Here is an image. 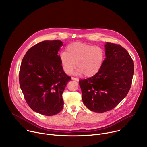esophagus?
Masks as SVG:
<instances>
[{"label":"esophagus","mask_w":147,"mask_h":147,"mask_svg":"<svg viewBox=\"0 0 147 147\" xmlns=\"http://www.w3.org/2000/svg\"><path fill=\"white\" fill-rule=\"evenodd\" d=\"M71 79H72V80H75V81H77V82H78V81H79V79H78V78H73V77H72V78H71Z\"/></svg>","instance_id":"34e87169"}]
</instances>
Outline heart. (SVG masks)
Returning a JSON list of instances; mask_svg holds the SVG:
<instances>
[{"label":"heart","mask_w":147,"mask_h":147,"mask_svg":"<svg viewBox=\"0 0 147 147\" xmlns=\"http://www.w3.org/2000/svg\"><path fill=\"white\" fill-rule=\"evenodd\" d=\"M104 59L105 52L101 47L77 42L67 46L65 52L61 55L60 62L67 74H71L77 67L76 74L89 78L99 71Z\"/></svg>","instance_id":"obj_1"}]
</instances>
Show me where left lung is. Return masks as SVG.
Instances as JSON below:
<instances>
[{
	"label": "left lung",
	"mask_w": 147,
	"mask_h": 147,
	"mask_svg": "<svg viewBox=\"0 0 147 147\" xmlns=\"http://www.w3.org/2000/svg\"><path fill=\"white\" fill-rule=\"evenodd\" d=\"M106 58L99 71L79 80L83 104L96 113L110 111L127 95L134 75V62L120 45L106 43Z\"/></svg>",
	"instance_id": "left-lung-1"
}]
</instances>
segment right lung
<instances>
[{
  "label": "right lung",
  "instance_id": "1",
  "mask_svg": "<svg viewBox=\"0 0 147 147\" xmlns=\"http://www.w3.org/2000/svg\"><path fill=\"white\" fill-rule=\"evenodd\" d=\"M63 42L46 40L30 48L23 58L19 73L21 89L35 112L51 116L64 106L62 94L71 77L61 67L58 52Z\"/></svg>",
  "mask_w": 147,
  "mask_h": 147
}]
</instances>
